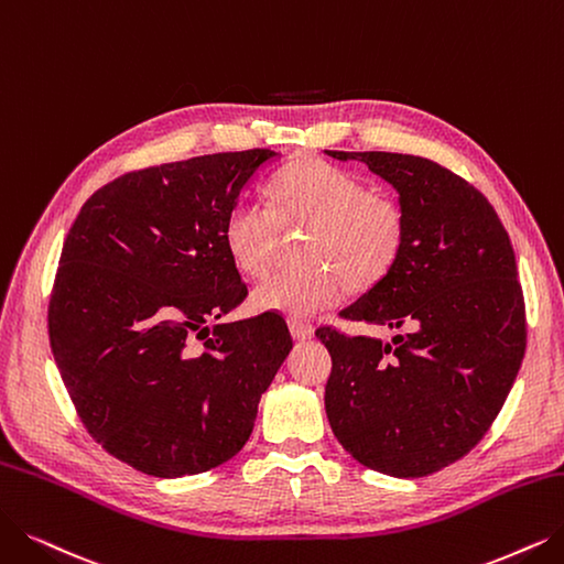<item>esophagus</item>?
I'll use <instances>...</instances> for the list:
<instances>
[{
	"label": "esophagus",
	"mask_w": 564,
	"mask_h": 564,
	"mask_svg": "<svg viewBox=\"0 0 564 564\" xmlns=\"http://www.w3.org/2000/svg\"><path fill=\"white\" fill-rule=\"evenodd\" d=\"M289 330H291V335H294V340H310V337L314 335V326L312 324L296 322V319L289 322Z\"/></svg>",
	"instance_id": "esophagus-1"
}]
</instances>
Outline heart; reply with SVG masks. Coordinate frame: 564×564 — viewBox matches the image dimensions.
<instances>
[{"label":"heart","mask_w":564,"mask_h":564,"mask_svg":"<svg viewBox=\"0 0 564 564\" xmlns=\"http://www.w3.org/2000/svg\"><path fill=\"white\" fill-rule=\"evenodd\" d=\"M284 224H312L305 268L280 270L252 291L261 312L312 317L340 303L347 280L370 286L393 268L404 240L395 200L372 194L364 177L322 160H301L270 183V204L238 198L224 217V245L240 273L261 278Z\"/></svg>","instance_id":"obj_1"}]
</instances>
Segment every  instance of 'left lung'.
Here are the masks:
<instances>
[{
    "label": "left lung",
    "instance_id": "1",
    "mask_svg": "<svg viewBox=\"0 0 564 564\" xmlns=\"http://www.w3.org/2000/svg\"><path fill=\"white\" fill-rule=\"evenodd\" d=\"M364 162L398 192L402 250L340 312L400 328L391 343L319 328L333 358L326 416L347 452L381 475L416 479L486 435L525 354V305L509 236L467 180L414 154L324 150Z\"/></svg>",
    "mask_w": 564,
    "mask_h": 564
}]
</instances>
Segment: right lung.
<instances>
[{"mask_svg": "<svg viewBox=\"0 0 564 564\" xmlns=\"http://www.w3.org/2000/svg\"><path fill=\"white\" fill-rule=\"evenodd\" d=\"M275 156L219 152L127 173L85 200L64 240L48 307L55 364L87 433L145 475L234 458L294 347L275 312L219 322L247 296L224 217Z\"/></svg>", "mask_w": 564, "mask_h": 564, "instance_id": "add662e5", "label": "right lung"}]
</instances>
